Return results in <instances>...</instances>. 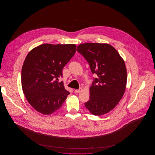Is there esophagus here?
<instances>
[{"label":"esophagus","mask_w":155,"mask_h":155,"mask_svg":"<svg viewBox=\"0 0 155 155\" xmlns=\"http://www.w3.org/2000/svg\"><path fill=\"white\" fill-rule=\"evenodd\" d=\"M82 91V88H80L79 89L75 90L74 92H75V94H79V93H81Z\"/></svg>","instance_id":"34e87169"}]
</instances>
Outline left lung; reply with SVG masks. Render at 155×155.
<instances>
[{"mask_svg":"<svg viewBox=\"0 0 155 155\" xmlns=\"http://www.w3.org/2000/svg\"><path fill=\"white\" fill-rule=\"evenodd\" d=\"M76 51L88 61L91 73L98 76L90 87V100L85 106L95 115L106 114L124 95L127 81L125 61L113 46L106 43L81 44Z\"/></svg>","mask_w":155,"mask_h":155,"instance_id":"8db88e82","label":"left lung"}]
</instances>
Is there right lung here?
<instances>
[{
  "label": "right lung",
  "mask_w": 155,
  "mask_h": 155,
  "mask_svg": "<svg viewBox=\"0 0 155 155\" xmlns=\"http://www.w3.org/2000/svg\"><path fill=\"white\" fill-rule=\"evenodd\" d=\"M76 49L74 44H43L27 54L21 71L22 88L28 103L38 112L53 114L70 94L58 78Z\"/></svg>",
  "instance_id": "obj_1"
}]
</instances>
